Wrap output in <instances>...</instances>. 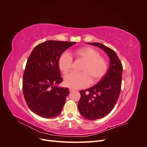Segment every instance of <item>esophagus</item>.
<instances>
[{"mask_svg":"<svg viewBox=\"0 0 147 147\" xmlns=\"http://www.w3.org/2000/svg\"><path fill=\"white\" fill-rule=\"evenodd\" d=\"M74 91V89H72V88H69V91H70V92H72V91Z\"/></svg>","mask_w":147,"mask_h":147,"instance_id":"34e87169","label":"esophagus"}]
</instances>
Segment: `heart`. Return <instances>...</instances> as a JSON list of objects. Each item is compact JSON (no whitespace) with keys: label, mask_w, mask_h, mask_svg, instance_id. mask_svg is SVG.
Segmentation results:
<instances>
[{"label":"heart","mask_w":147,"mask_h":147,"mask_svg":"<svg viewBox=\"0 0 147 147\" xmlns=\"http://www.w3.org/2000/svg\"><path fill=\"white\" fill-rule=\"evenodd\" d=\"M75 59L83 62L80 73L70 74L64 78L66 86L72 89H80L87 86L90 83L96 84L99 82L107 74L109 64L100 53L90 47H84L71 52ZM72 59L67 54L63 53L57 61L59 69L63 74H67L71 70Z\"/></svg>","instance_id":"heart-1"}]
</instances>
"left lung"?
Segmentation results:
<instances>
[{
    "label": "left lung",
    "instance_id": "8db88e82",
    "mask_svg": "<svg viewBox=\"0 0 147 147\" xmlns=\"http://www.w3.org/2000/svg\"><path fill=\"white\" fill-rule=\"evenodd\" d=\"M88 43L102 49L110 59V66L105 76L94 86L80 92V113L84 118L96 120L106 117L116 105L121 91L123 65L112 49L97 42Z\"/></svg>",
    "mask_w": 147,
    "mask_h": 147
}]
</instances>
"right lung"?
I'll use <instances>...</instances> for the list:
<instances>
[{"label": "right lung", "instance_id": "right-lung-1", "mask_svg": "<svg viewBox=\"0 0 147 147\" xmlns=\"http://www.w3.org/2000/svg\"><path fill=\"white\" fill-rule=\"evenodd\" d=\"M76 43L48 40L35 47L28 59L23 78L26 104L34 113L45 118L61 112L68 88L54 86L63 82L57 65L59 57Z\"/></svg>", "mask_w": 147, "mask_h": 147}]
</instances>
